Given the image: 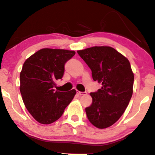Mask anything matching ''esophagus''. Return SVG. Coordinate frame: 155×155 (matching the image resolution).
Here are the masks:
<instances>
[{"mask_svg":"<svg viewBox=\"0 0 155 155\" xmlns=\"http://www.w3.org/2000/svg\"><path fill=\"white\" fill-rule=\"evenodd\" d=\"M77 94L79 95V96H83V95H85V92L77 91Z\"/></svg>","mask_w":155,"mask_h":155,"instance_id":"34e87169","label":"esophagus"}]
</instances>
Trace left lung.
I'll use <instances>...</instances> for the list:
<instances>
[{
    "instance_id": "left-lung-1",
    "label": "left lung",
    "mask_w": 155,
    "mask_h": 155,
    "mask_svg": "<svg viewBox=\"0 0 155 155\" xmlns=\"http://www.w3.org/2000/svg\"><path fill=\"white\" fill-rule=\"evenodd\" d=\"M101 89L91 93L92 104L85 108L88 120L99 129L110 127L120 118L133 93L134 74L129 60L110 46H95L78 51Z\"/></svg>"
}]
</instances>
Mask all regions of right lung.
Masks as SVG:
<instances>
[{
    "label": "right lung",
    "mask_w": 155,
    "mask_h": 155,
    "mask_svg": "<svg viewBox=\"0 0 155 155\" xmlns=\"http://www.w3.org/2000/svg\"><path fill=\"white\" fill-rule=\"evenodd\" d=\"M76 52L64 49L42 48L25 61L20 74V91L25 107L42 124L60 118L76 91L59 92L55 81L64 75V64Z\"/></svg>",
    "instance_id": "right-lung-1"
}]
</instances>
